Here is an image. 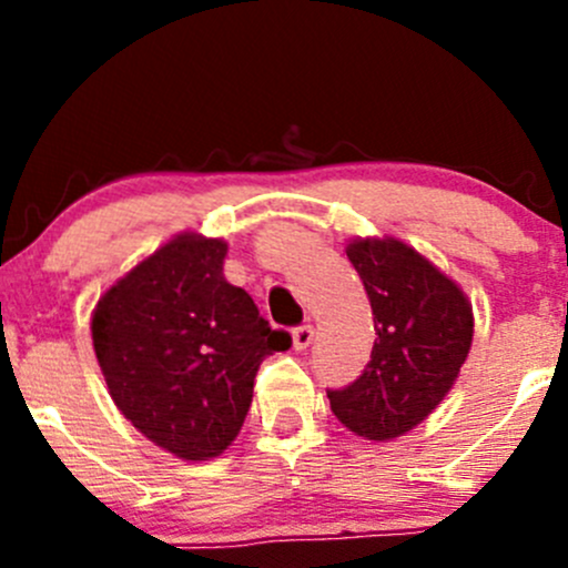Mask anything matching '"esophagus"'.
Returning <instances> with one entry per match:
<instances>
[{
  "mask_svg": "<svg viewBox=\"0 0 568 568\" xmlns=\"http://www.w3.org/2000/svg\"><path fill=\"white\" fill-rule=\"evenodd\" d=\"M291 337H294L296 352H305V348L313 343V337H316V329H313L311 324H302V326H296L294 332H291Z\"/></svg>",
  "mask_w": 568,
  "mask_h": 568,
  "instance_id": "1",
  "label": "esophagus"
}]
</instances>
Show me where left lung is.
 <instances>
[{"label": "left lung", "instance_id": "obj_1", "mask_svg": "<svg viewBox=\"0 0 568 568\" xmlns=\"http://www.w3.org/2000/svg\"><path fill=\"white\" fill-rule=\"evenodd\" d=\"M346 255L371 300L376 341L363 374L326 395L354 434L393 439L454 387L473 343V307L454 280L395 239H359Z\"/></svg>", "mask_w": 568, "mask_h": 568}]
</instances>
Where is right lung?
Returning a JSON list of instances; mask_svg holds the SVG:
<instances>
[{"mask_svg":"<svg viewBox=\"0 0 568 568\" xmlns=\"http://www.w3.org/2000/svg\"><path fill=\"white\" fill-rule=\"evenodd\" d=\"M227 244L183 233L101 296L93 346L118 409L178 459L220 456L242 432L263 359L291 348L244 288Z\"/></svg>","mask_w":568,"mask_h":568,"instance_id":"obj_1","label":"right lung"}]
</instances>
